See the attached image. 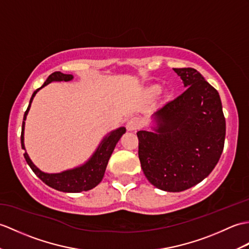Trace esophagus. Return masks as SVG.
I'll use <instances>...</instances> for the list:
<instances>
[{
    "instance_id": "esophagus-1",
    "label": "esophagus",
    "mask_w": 249,
    "mask_h": 249,
    "mask_svg": "<svg viewBox=\"0 0 249 249\" xmlns=\"http://www.w3.org/2000/svg\"><path fill=\"white\" fill-rule=\"evenodd\" d=\"M142 126V122L140 119L138 118H131L128 120V122H127V129L128 130H136L138 128H140V127Z\"/></svg>"
}]
</instances>
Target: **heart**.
I'll list each match as a JSON object with an SVG mask.
<instances>
[{"label":"heart","instance_id":"b5f03b06","mask_svg":"<svg viewBox=\"0 0 249 249\" xmlns=\"http://www.w3.org/2000/svg\"><path fill=\"white\" fill-rule=\"evenodd\" d=\"M151 91H152V93H153V94H157V93H159L160 88H159L158 86H155V87H153Z\"/></svg>","mask_w":249,"mask_h":249}]
</instances>
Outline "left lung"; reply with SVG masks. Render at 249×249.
<instances>
[{"label":"left lung","mask_w":249,"mask_h":249,"mask_svg":"<svg viewBox=\"0 0 249 249\" xmlns=\"http://www.w3.org/2000/svg\"><path fill=\"white\" fill-rule=\"evenodd\" d=\"M186 87L156 112L155 132L140 130L139 159L153 186L180 192L210 174L224 149L226 122L216 89L193 68L173 69Z\"/></svg>","instance_id":"8db88e82"}]
</instances>
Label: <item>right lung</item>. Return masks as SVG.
I'll use <instances>...</instances> for the list:
<instances>
[{
    "label": "right lung",
    "mask_w": 249,
    "mask_h": 249,
    "mask_svg": "<svg viewBox=\"0 0 249 249\" xmlns=\"http://www.w3.org/2000/svg\"><path fill=\"white\" fill-rule=\"evenodd\" d=\"M73 78L71 74H63L61 72H54L52 73L48 79L45 80V83L40 87L39 89L34 92L32 98L30 101V105H28L26 111L24 113V118H23L22 123V131H21V145L22 148L25 149L24 147V121L26 120V115L28 113V110L31 108V104L33 102L34 96L36 95L37 92L43 88L44 86L52 82H69ZM126 129L124 127H120L117 130L110 132L100 144V146L97 147L96 152L93 154V156L90 158L88 162H86L84 165L76 167V169L65 171L62 173H58V174H48V173H43L40 171L38 167L35 165L32 160L28 157L26 152L24 153V158L26 160L27 164L31 166L33 172L36 174L41 180L48 184L49 187L53 188L55 190L61 191V192L67 193H78L83 192V191H88L96 187L98 183L102 181V179L105 174L106 166L108 164L109 158L113 152V149L117 145L118 141L120 140L121 136H122Z\"/></svg>",
    "instance_id": "right-lung-1"
}]
</instances>
